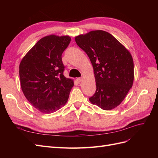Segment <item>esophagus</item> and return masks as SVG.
<instances>
[{
    "mask_svg": "<svg viewBox=\"0 0 158 158\" xmlns=\"http://www.w3.org/2000/svg\"><path fill=\"white\" fill-rule=\"evenodd\" d=\"M76 80H77L78 82H82V78H78L77 79H76Z\"/></svg>",
    "mask_w": 158,
    "mask_h": 158,
    "instance_id": "1",
    "label": "esophagus"
}]
</instances>
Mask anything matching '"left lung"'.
Returning a JSON list of instances; mask_svg holds the SVG:
<instances>
[{
	"instance_id": "8db88e82",
	"label": "left lung",
	"mask_w": 158,
	"mask_h": 158,
	"mask_svg": "<svg viewBox=\"0 0 158 158\" xmlns=\"http://www.w3.org/2000/svg\"><path fill=\"white\" fill-rule=\"evenodd\" d=\"M94 68L96 91L90 102L103 110L117 107L132 86L134 63L129 52L115 37L103 30L75 37Z\"/></svg>"
}]
</instances>
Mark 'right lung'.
I'll return each instance as SVG.
<instances>
[{"mask_svg":"<svg viewBox=\"0 0 158 158\" xmlns=\"http://www.w3.org/2000/svg\"><path fill=\"white\" fill-rule=\"evenodd\" d=\"M71 38L51 35L41 38L22 59L19 75L22 92L32 106L52 113L67 102L73 80L63 74L62 54Z\"/></svg>","mask_w":158,"mask_h":158,"instance_id":"add662e5","label":"right lung"}]
</instances>
